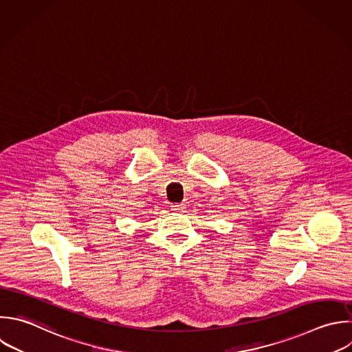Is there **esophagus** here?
Returning a JSON list of instances; mask_svg holds the SVG:
<instances>
[{"label": "esophagus", "instance_id": "1", "mask_svg": "<svg viewBox=\"0 0 352 352\" xmlns=\"http://www.w3.org/2000/svg\"><path fill=\"white\" fill-rule=\"evenodd\" d=\"M170 209L173 212H183L186 209V204H173L170 205Z\"/></svg>", "mask_w": 352, "mask_h": 352}]
</instances>
